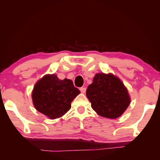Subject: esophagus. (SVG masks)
Here are the masks:
<instances>
[{"mask_svg":"<svg viewBox=\"0 0 160 160\" xmlns=\"http://www.w3.org/2000/svg\"><path fill=\"white\" fill-rule=\"evenodd\" d=\"M80 91L81 92V93H85L86 92V88H80Z\"/></svg>","mask_w":160,"mask_h":160,"instance_id":"obj_1","label":"esophagus"}]
</instances>
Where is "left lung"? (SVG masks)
<instances>
[{
  "label": "left lung",
  "instance_id": "obj_1",
  "mask_svg": "<svg viewBox=\"0 0 160 160\" xmlns=\"http://www.w3.org/2000/svg\"><path fill=\"white\" fill-rule=\"evenodd\" d=\"M86 95L95 112L109 119L122 115L131 102L127 88L112 73H97L93 83L88 86Z\"/></svg>",
  "mask_w": 160,
  "mask_h": 160
}]
</instances>
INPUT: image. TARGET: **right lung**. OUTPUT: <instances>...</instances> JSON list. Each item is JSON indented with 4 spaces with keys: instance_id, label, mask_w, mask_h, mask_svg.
Here are the masks:
<instances>
[{
    "instance_id": "right-lung-1",
    "label": "right lung",
    "mask_w": 160,
    "mask_h": 160,
    "mask_svg": "<svg viewBox=\"0 0 160 160\" xmlns=\"http://www.w3.org/2000/svg\"><path fill=\"white\" fill-rule=\"evenodd\" d=\"M79 93L71 79L61 80L57 75H46L35 85L32 99L38 111L55 119L71 109V102Z\"/></svg>"
}]
</instances>
